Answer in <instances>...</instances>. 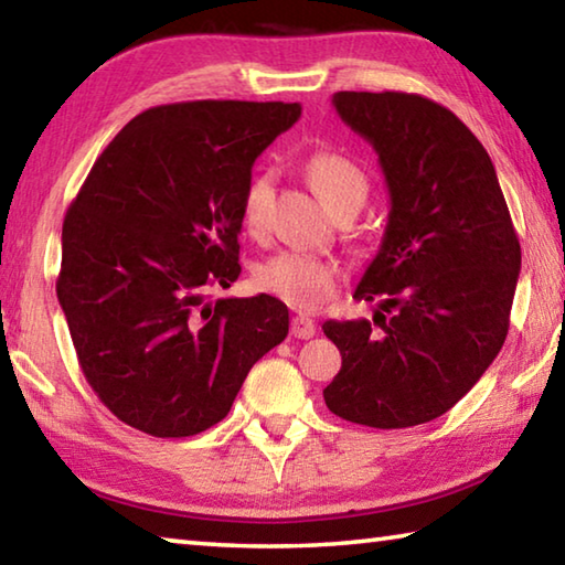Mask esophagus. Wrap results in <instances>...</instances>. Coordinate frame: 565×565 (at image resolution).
I'll list each match as a JSON object with an SVG mask.
<instances>
[{
	"label": "esophagus",
	"instance_id": "34e87169",
	"mask_svg": "<svg viewBox=\"0 0 565 565\" xmlns=\"http://www.w3.org/2000/svg\"><path fill=\"white\" fill-rule=\"evenodd\" d=\"M317 333V323H313L309 317H294L291 319V337L294 339H311Z\"/></svg>",
	"mask_w": 565,
	"mask_h": 565
}]
</instances>
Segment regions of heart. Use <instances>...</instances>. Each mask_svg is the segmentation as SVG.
<instances>
[{"label":"heart","mask_w":565,"mask_h":565,"mask_svg":"<svg viewBox=\"0 0 565 565\" xmlns=\"http://www.w3.org/2000/svg\"><path fill=\"white\" fill-rule=\"evenodd\" d=\"M306 177L331 212H337L353 199H361V202L366 199V174L356 161L339 154V151L327 149L311 154L306 159ZM271 194L274 177L269 171H262V174H254L246 181L238 212H242V224L248 232H262L266 226ZM341 279L343 271L337 262L321 259L317 254L294 252V248L269 256L254 269V284L262 291L301 311L317 309L319 303L327 301L339 289Z\"/></svg>","instance_id":"obj_1"}]
</instances>
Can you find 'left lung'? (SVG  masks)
Returning <instances> with one entry per match:
<instances>
[{"mask_svg":"<svg viewBox=\"0 0 565 565\" xmlns=\"http://www.w3.org/2000/svg\"><path fill=\"white\" fill-rule=\"evenodd\" d=\"M331 104L376 149L391 209L353 291L379 301V331L369 319L323 323L341 351L323 401L351 424L418 426L499 356L521 244L489 151L454 111L406 92H337Z\"/></svg>","mask_w":565,"mask_h":565,"instance_id":"1","label":"left lung"}]
</instances>
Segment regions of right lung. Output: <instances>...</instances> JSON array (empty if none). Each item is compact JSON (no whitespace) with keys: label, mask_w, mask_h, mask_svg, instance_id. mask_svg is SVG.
<instances>
[{"label":"right lung","mask_w":565,"mask_h":565,"mask_svg":"<svg viewBox=\"0 0 565 565\" xmlns=\"http://www.w3.org/2000/svg\"><path fill=\"white\" fill-rule=\"evenodd\" d=\"M301 104L181 102L141 111L64 216L56 299L76 359L114 416L159 438L218 424L289 333L269 294L209 299L242 274V191Z\"/></svg>","instance_id":"add662e5"}]
</instances>
